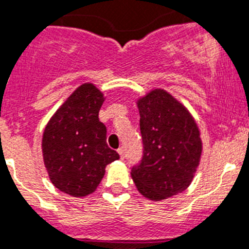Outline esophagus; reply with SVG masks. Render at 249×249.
Segmentation results:
<instances>
[{"label": "esophagus", "instance_id": "obj_1", "mask_svg": "<svg viewBox=\"0 0 249 249\" xmlns=\"http://www.w3.org/2000/svg\"><path fill=\"white\" fill-rule=\"evenodd\" d=\"M118 152H119L120 159H124V156H125V150H124V147H119V149H118Z\"/></svg>", "mask_w": 249, "mask_h": 249}]
</instances>
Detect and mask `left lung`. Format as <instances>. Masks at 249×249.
Masks as SVG:
<instances>
[{
	"label": "left lung",
	"mask_w": 249,
	"mask_h": 249,
	"mask_svg": "<svg viewBox=\"0 0 249 249\" xmlns=\"http://www.w3.org/2000/svg\"><path fill=\"white\" fill-rule=\"evenodd\" d=\"M142 159L131 169L141 195L165 200L189 187L200 162V130L182 104L162 89L138 102Z\"/></svg>",
	"instance_id": "obj_1"
}]
</instances>
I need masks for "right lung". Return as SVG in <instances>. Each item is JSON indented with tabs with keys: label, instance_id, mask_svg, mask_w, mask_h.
<instances>
[{
	"label": "right lung",
	"instance_id": "1",
	"mask_svg": "<svg viewBox=\"0 0 249 249\" xmlns=\"http://www.w3.org/2000/svg\"><path fill=\"white\" fill-rule=\"evenodd\" d=\"M104 97L93 84H83L49 120L42 150L53 185L74 197L95 191L105 166L119 159L107 144V126L98 118Z\"/></svg>",
	"mask_w": 249,
	"mask_h": 249
}]
</instances>
